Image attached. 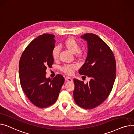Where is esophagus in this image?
Listing matches in <instances>:
<instances>
[{
    "label": "esophagus",
    "instance_id": "34e87169",
    "mask_svg": "<svg viewBox=\"0 0 134 134\" xmlns=\"http://www.w3.org/2000/svg\"><path fill=\"white\" fill-rule=\"evenodd\" d=\"M65 80L69 82H73V80L72 79V78H71L69 77H65Z\"/></svg>",
    "mask_w": 134,
    "mask_h": 134
}]
</instances>
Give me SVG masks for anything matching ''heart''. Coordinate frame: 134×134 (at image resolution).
Here are the masks:
<instances>
[{"label":"heart","instance_id":"1","mask_svg":"<svg viewBox=\"0 0 134 134\" xmlns=\"http://www.w3.org/2000/svg\"><path fill=\"white\" fill-rule=\"evenodd\" d=\"M63 46L70 52L76 53V57H81L82 56V52L80 50V45L77 41L73 37L67 38L63 43ZM60 50L58 47H54L52 51V57L53 60H57L59 58ZM76 68V65H65L62 68V70L65 74L68 75H71L74 72V70Z\"/></svg>","mask_w":134,"mask_h":134}]
</instances>
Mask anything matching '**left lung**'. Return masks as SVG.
Returning a JSON list of instances; mask_svg holds the SVG:
<instances>
[{
    "label": "left lung",
    "mask_w": 134,
    "mask_h": 134,
    "mask_svg": "<svg viewBox=\"0 0 134 134\" xmlns=\"http://www.w3.org/2000/svg\"><path fill=\"white\" fill-rule=\"evenodd\" d=\"M81 38L87 42L88 54L79 73L90 80L85 84L74 79L73 95L78 105L91 109L103 103L110 93L116 78V64L112 51L98 36L86 34Z\"/></svg>",
    "instance_id": "obj_1"
}]
</instances>
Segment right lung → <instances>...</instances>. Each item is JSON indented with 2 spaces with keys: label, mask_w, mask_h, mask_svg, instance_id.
<instances>
[{
  "label": "right lung",
  "mask_w": 134,
  "mask_h": 134,
  "mask_svg": "<svg viewBox=\"0 0 134 134\" xmlns=\"http://www.w3.org/2000/svg\"><path fill=\"white\" fill-rule=\"evenodd\" d=\"M55 36L43 34L31 42L23 53L19 64L21 88L27 97L37 107L44 108L57 100L62 85L63 76L46 78L47 67L53 63L52 51L54 48Z\"/></svg>",
  "instance_id": "right-lung-1"
}]
</instances>
